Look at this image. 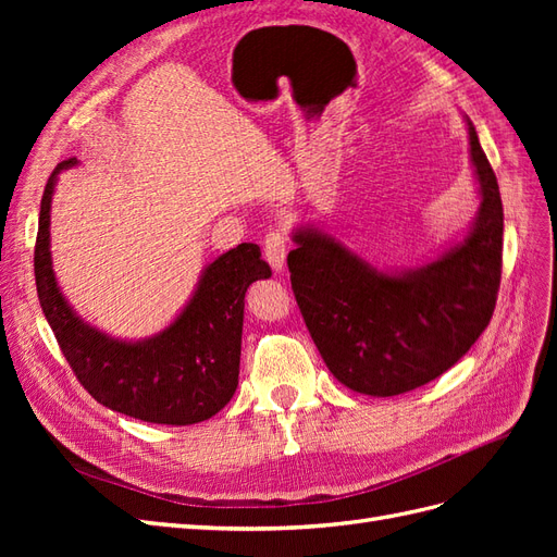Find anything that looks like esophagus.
I'll use <instances>...</instances> for the list:
<instances>
[{"label": "esophagus", "mask_w": 557, "mask_h": 557, "mask_svg": "<svg viewBox=\"0 0 557 557\" xmlns=\"http://www.w3.org/2000/svg\"><path fill=\"white\" fill-rule=\"evenodd\" d=\"M285 252H288V234H285L283 227H272L264 237V258L272 264L274 272L283 269Z\"/></svg>", "instance_id": "1"}]
</instances>
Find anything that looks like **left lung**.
<instances>
[{"label":"left lung","mask_w":557,"mask_h":557,"mask_svg":"<svg viewBox=\"0 0 557 557\" xmlns=\"http://www.w3.org/2000/svg\"><path fill=\"white\" fill-rule=\"evenodd\" d=\"M469 125L481 209L458 246L404 274H383L330 234L299 227L290 283L311 339L336 381L393 397L442 376L474 346L495 311L504 211L497 176Z\"/></svg>","instance_id":"left-lung-1"}]
</instances>
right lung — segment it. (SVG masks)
Listing matches in <instances>:
<instances>
[{"mask_svg":"<svg viewBox=\"0 0 557 557\" xmlns=\"http://www.w3.org/2000/svg\"><path fill=\"white\" fill-rule=\"evenodd\" d=\"M64 160L41 197L35 278L44 315L78 383L104 407L144 423L193 425L221 411L239 385L244 297L272 276L258 244H239L213 260L188 307L144 342H117L90 327L66 305L50 262V197Z\"/></svg>","mask_w":557,"mask_h":557,"instance_id":"obj_1","label":"right lung"}]
</instances>
